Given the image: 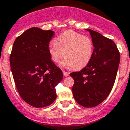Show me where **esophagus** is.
<instances>
[{
    "label": "esophagus",
    "mask_w": 130,
    "mask_h": 130,
    "mask_svg": "<svg viewBox=\"0 0 130 130\" xmlns=\"http://www.w3.org/2000/svg\"><path fill=\"white\" fill-rule=\"evenodd\" d=\"M63 75L64 76H68L69 75V73H67V72L66 71H63Z\"/></svg>",
    "instance_id": "34e87169"
}]
</instances>
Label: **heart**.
Instances as JSON below:
<instances>
[{
  "label": "heart",
  "instance_id": "1",
  "mask_svg": "<svg viewBox=\"0 0 130 130\" xmlns=\"http://www.w3.org/2000/svg\"><path fill=\"white\" fill-rule=\"evenodd\" d=\"M52 60L59 63L65 55L63 65L80 69L88 65L92 59L93 44L89 37L69 30L57 37L48 46Z\"/></svg>",
  "mask_w": 130,
  "mask_h": 130
}]
</instances>
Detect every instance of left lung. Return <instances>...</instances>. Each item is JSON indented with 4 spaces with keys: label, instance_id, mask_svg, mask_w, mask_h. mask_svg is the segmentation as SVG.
<instances>
[{
    "label": "left lung",
    "instance_id": "obj_1",
    "mask_svg": "<svg viewBox=\"0 0 130 130\" xmlns=\"http://www.w3.org/2000/svg\"><path fill=\"white\" fill-rule=\"evenodd\" d=\"M92 37L94 50L92 59L80 71L70 76L74 79L73 95L76 102L84 107L98 105L108 97L112 89L120 63L117 45L96 31L86 29Z\"/></svg>",
    "mask_w": 130,
    "mask_h": 130
}]
</instances>
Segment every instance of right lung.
I'll list each match as a JSON object with an SVG mask.
<instances>
[{"label": "right lung", "instance_id": "obj_1", "mask_svg": "<svg viewBox=\"0 0 130 130\" xmlns=\"http://www.w3.org/2000/svg\"><path fill=\"white\" fill-rule=\"evenodd\" d=\"M54 35L51 30L30 28L17 37L10 56L18 93L27 103L36 108L45 107L55 101L56 86L63 76L48 52Z\"/></svg>", "mask_w": 130, "mask_h": 130}]
</instances>
